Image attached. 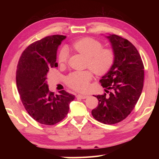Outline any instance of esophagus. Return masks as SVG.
Returning <instances> with one entry per match:
<instances>
[{"mask_svg": "<svg viewBox=\"0 0 159 159\" xmlns=\"http://www.w3.org/2000/svg\"><path fill=\"white\" fill-rule=\"evenodd\" d=\"M88 95H80V94H79V95H76V98H81V99H85L88 98Z\"/></svg>", "mask_w": 159, "mask_h": 159, "instance_id": "esophagus-1", "label": "esophagus"}]
</instances>
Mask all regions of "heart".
<instances>
[{
  "label": "heart",
  "mask_w": 159,
  "mask_h": 159,
  "mask_svg": "<svg viewBox=\"0 0 159 159\" xmlns=\"http://www.w3.org/2000/svg\"><path fill=\"white\" fill-rule=\"evenodd\" d=\"M73 48L88 58L87 66L96 75L100 76L106 74L114 64V52L108 48H102L101 43L92 38L79 40L73 44ZM68 55L67 48H61L58 54V62L60 64L66 63ZM92 76L89 70L74 71L66 77V83L69 87L75 90L85 91L89 86Z\"/></svg>",
  "instance_id": "heart-1"
}]
</instances>
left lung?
I'll use <instances>...</instances> for the list:
<instances>
[{
    "instance_id": "obj_1",
    "label": "left lung",
    "mask_w": 159,
    "mask_h": 159,
    "mask_svg": "<svg viewBox=\"0 0 159 159\" xmlns=\"http://www.w3.org/2000/svg\"><path fill=\"white\" fill-rule=\"evenodd\" d=\"M111 43L114 61L99 80L107 93L95 96L98 106L92 110L99 122L112 125L124 120L135 107L144 83V64L138 50L117 35L106 36Z\"/></svg>"
}]
</instances>
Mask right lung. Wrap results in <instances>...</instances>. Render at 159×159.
Returning a JSON list of instances; mask_svg holds the SVG:
<instances>
[{"label": "right lung", "mask_w": 159, "mask_h": 159, "mask_svg": "<svg viewBox=\"0 0 159 159\" xmlns=\"http://www.w3.org/2000/svg\"><path fill=\"white\" fill-rule=\"evenodd\" d=\"M62 35L47 36L31 43L24 50L17 64L16 82L26 111L41 124L52 125L66 116L75 96L65 90L59 95L50 92L47 84L48 71L57 67V50Z\"/></svg>", "instance_id": "right-lung-1"}]
</instances>
